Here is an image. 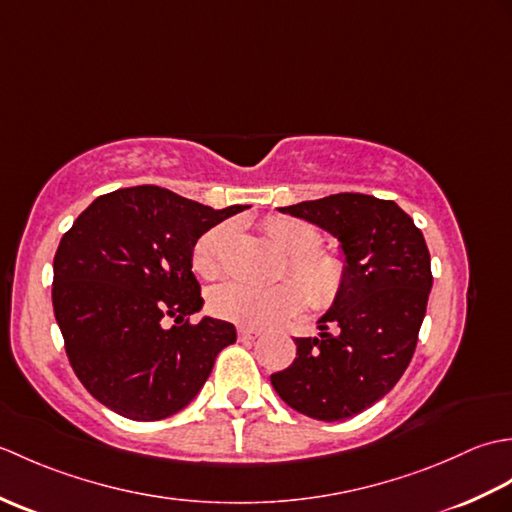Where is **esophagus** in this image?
I'll return each mask as SVG.
<instances>
[{
  "label": "esophagus",
  "instance_id": "1",
  "mask_svg": "<svg viewBox=\"0 0 512 512\" xmlns=\"http://www.w3.org/2000/svg\"><path fill=\"white\" fill-rule=\"evenodd\" d=\"M259 334H262V330H259V328H248V325H242V328H237L239 339H257Z\"/></svg>",
  "mask_w": 512,
  "mask_h": 512
}]
</instances>
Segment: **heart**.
<instances>
[{"label": "heart", "instance_id": "heart-1", "mask_svg": "<svg viewBox=\"0 0 512 512\" xmlns=\"http://www.w3.org/2000/svg\"><path fill=\"white\" fill-rule=\"evenodd\" d=\"M270 239L290 255L288 273L300 279H284L270 286H255L246 281H226L209 295V310L224 321L264 328L295 317L310 303L317 310H328L343 297L347 268L343 259L321 253V237L306 222L295 217L275 215L266 220ZM231 237V224L209 228L191 250V266L202 279L220 277L224 268V248Z\"/></svg>", "mask_w": 512, "mask_h": 512}]
</instances>
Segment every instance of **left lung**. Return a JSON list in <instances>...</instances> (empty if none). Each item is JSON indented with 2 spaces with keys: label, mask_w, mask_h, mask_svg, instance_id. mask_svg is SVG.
Instances as JSON below:
<instances>
[{
  "label": "left lung",
  "mask_w": 512,
  "mask_h": 512,
  "mask_svg": "<svg viewBox=\"0 0 512 512\" xmlns=\"http://www.w3.org/2000/svg\"><path fill=\"white\" fill-rule=\"evenodd\" d=\"M279 211L339 242L347 286L317 321L319 334L295 339L297 358L270 383L303 416L347 420L389 394L405 374L433 286L429 248L396 202L374 195L336 193Z\"/></svg>",
  "instance_id": "8db88e82"
}]
</instances>
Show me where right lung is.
<instances>
[{"instance_id":"right-lung-1","label":"right lung","mask_w":512,"mask_h":512,"mask_svg":"<svg viewBox=\"0 0 512 512\" xmlns=\"http://www.w3.org/2000/svg\"><path fill=\"white\" fill-rule=\"evenodd\" d=\"M215 211L167 189H118L96 198L61 237L52 306L83 387L118 416L162 420L200 394L233 323L202 317L195 242L239 211ZM174 321L166 325V319Z\"/></svg>"}]
</instances>
